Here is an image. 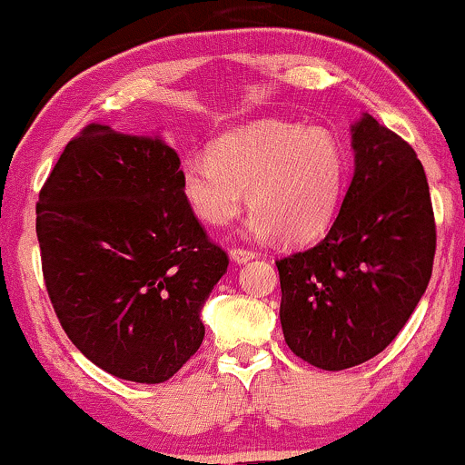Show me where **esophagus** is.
<instances>
[{
  "label": "esophagus",
  "mask_w": 465,
  "mask_h": 465,
  "mask_svg": "<svg viewBox=\"0 0 465 465\" xmlns=\"http://www.w3.org/2000/svg\"><path fill=\"white\" fill-rule=\"evenodd\" d=\"M229 257H232L236 264H247V262H251L255 257V251H249V249H229Z\"/></svg>",
  "instance_id": "34e87169"
}]
</instances>
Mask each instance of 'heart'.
Segmentation results:
<instances>
[{"label":"heart","mask_w":465,"mask_h":465,"mask_svg":"<svg viewBox=\"0 0 465 465\" xmlns=\"http://www.w3.org/2000/svg\"><path fill=\"white\" fill-rule=\"evenodd\" d=\"M346 171V153L331 132L255 121L216 138L208 155L183 160L179 183L190 210L210 225L236 218L247 190L253 236L282 233L288 242H307L333 221Z\"/></svg>","instance_id":"obj_1"}]
</instances>
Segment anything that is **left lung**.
<instances>
[{
	"mask_svg": "<svg viewBox=\"0 0 465 465\" xmlns=\"http://www.w3.org/2000/svg\"><path fill=\"white\" fill-rule=\"evenodd\" d=\"M351 132L355 173L331 229L316 247L275 262L286 344L322 371L381 353L433 271V205L416 151L371 114Z\"/></svg>",
	"mask_w": 465,
	"mask_h": 465,
	"instance_id": "8db88e82",
	"label": "left lung"
}]
</instances>
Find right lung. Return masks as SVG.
Returning <instances> with one entry per match:
<instances>
[{
  "mask_svg": "<svg viewBox=\"0 0 465 465\" xmlns=\"http://www.w3.org/2000/svg\"><path fill=\"white\" fill-rule=\"evenodd\" d=\"M36 236L55 316L102 371L162 383L197 353L229 257L183 199L175 149L86 125L41 188Z\"/></svg>",
  "mask_w": 465,
  "mask_h": 465,
  "instance_id": "right-lung-1",
  "label": "right lung"
}]
</instances>
